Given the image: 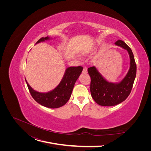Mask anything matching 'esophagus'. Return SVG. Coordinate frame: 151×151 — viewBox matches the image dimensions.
<instances>
[{
	"label": "esophagus",
	"instance_id": "obj_1",
	"mask_svg": "<svg viewBox=\"0 0 151 151\" xmlns=\"http://www.w3.org/2000/svg\"><path fill=\"white\" fill-rule=\"evenodd\" d=\"M83 72L84 73H86L87 72H88V68H87V67H84L83 70Z\"/></svg>",
	"mask_w": 151,
	"mask_h": 151
}]
</instances>
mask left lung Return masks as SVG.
Masks as SVG:
<instances>
[{"label":"left lung","instance_id":"1","mask_svg":"<svg viewBox=\"0 0 151 151\" xmlns=\"http://www.w3.org/2000/svg\"><path fill=\"white\" fill-rule=\"evenodd\" d=\"M115 45L127 51L130 57V68L126 76L119 83L106 80L95 67L88 69L91 77L90 90L93 99L101 106H112L121 104L130 95L137 74V65L130 47L122 40Z\"/></svg>","mask_w":151,"mask_h":151}]
</instances>
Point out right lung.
<instances>
[{"instance_id":"add662e5","label":"right lung","mask_w":151,"mask_h":151,"mask_svg":"<svg viewBox=\"0 0 151 151\" xmlns=\"http://www.w3.org/2000/svg\"><path fill=\"white\" fill-rule=\"evenodd\" d=\"M51 39V38L48 37H42L36 44ZM83 69V68L81 66L68 67L59 85L53 90L45 93L35 91L31 88L26 80V82L32 97L39 104L47 108H58L64 105L70 99L74 85Z\"/></svg>"}]
</instances>
